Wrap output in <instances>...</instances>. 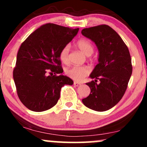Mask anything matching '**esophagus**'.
<instances>
[{
  "mask_svg": "<svg viewBox=\"0 0 147 147\" xmlns=\"http://www.w3.org/2000/svg\"><path fill=\"white\" fill-rule=\"evenodd\" d=\"M81 83H80V82H74V85H75V86H80L81 85Z\"/></svg>",
  "mask_w": 147,
  "mask_h": 147,
  "instance_id": "1",
  "label": "esophagus"
}]
</instances>
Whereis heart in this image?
<instances>
[{
	"mask_svg": "<svg viewBox=\"0 0 147 147\" xmlns=\"http://www.w3.org/2000/svg\"><path fill=\"white\" fill-rule=\"evenodd\" d=\"M77 46L80 51L86 55H91L93 53L94 47L93 44L85 38H82L77 42ZM60 61L64 64H67L69 62V46H63L59 53ZM90 68L86 65L72 66L65 70V73L69 78L75 81H81L90 73Z\"/></svg>",
	"mask_w": 147,
	"mask_h": 147,
	"instance_id": "heart-1",
	"label": "heart"
}]
</instances>
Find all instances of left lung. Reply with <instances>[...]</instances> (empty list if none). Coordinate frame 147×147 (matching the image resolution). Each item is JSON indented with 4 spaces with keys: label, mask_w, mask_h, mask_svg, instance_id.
<instances>
[{
    "label": "left lung",
    "mask_w": 147,
    "mask_h": 147,
    "mask_svg": "<svg viewBox=\"0 0 147 147\" xmlns=\"http://www.w3.org/2000/svg\"><path fill=\"white\" fill-rule=\"evenodd\" d=\"M82 34L93 41L99 51L98 63L90 75L95 80L86 83L91 93L82 102L94 111L109 110L123 98L132 75L129 50L118 34L106 24L83 29Z\"/></svg>",
    "instance_id": "left-lung-1"
}]
</instances>
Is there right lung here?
Listing matches in <instances>:
<instances>
[{"mask_svg":"<svg viewBox=\"0 0 147 147\" xmlns=\"http://www.w3.org/2000/svg\"><path fill=\"white\" fill-rule=\"evenodd\" d=\"M78 31L48 23L21 44L13 79L20 100L29 110L41 112L51 109L59 99L61 88L73 84L70 78L62 75L59 53Z\"/></svg>","mask_w":147,"mask_h":147,"instance_id":"obj_1","label":"right lung"}]
</instances>
